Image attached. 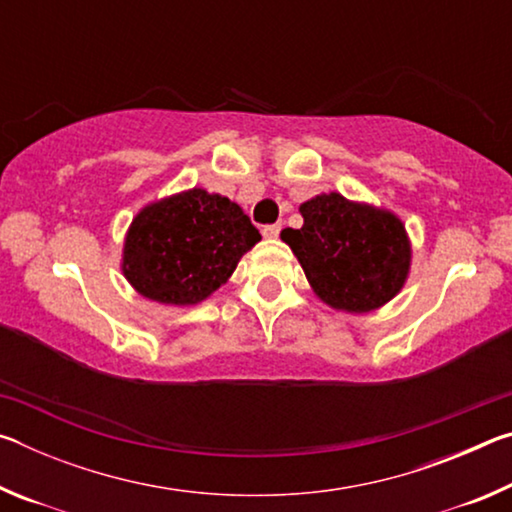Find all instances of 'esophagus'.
<instances>
[{
    "instance_id": "obj_1",
    "label": "esophagus",
    "mask_w": 512,
    "mask_h": 512,
    "mask_svg": "<svg viewBox=\"0 0 512 512\" xmlns=\"http://www.w3.org/2000/svg\"><path fill=\"white\" fill-rule=\"evenodd\" d=\"M277 235H280V225H264L262 228L264 239H277Z\"/></svg>"
}]
</instances>
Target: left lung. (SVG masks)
<instances>
[{"label": "left lung", "instance_id": "left-lung-1", "mask_svg": "<svg viewBox=\"0 0 512 512\" xmlns=\"http://www.w3.org/2000/svg\"><path fill=\"white\" fill-rule=\"evenodd\" d=\"M300 214L302 228L280 237L327 307L368 314L404 289L413 250L395 212L329 192L302 203Z\"/></svg>", "mask_w": 512, "mask_h": 512}]
</instances>
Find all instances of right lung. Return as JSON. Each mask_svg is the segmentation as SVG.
<instances>
[{"instance_id":"1","label":"right lung","mask_w":512,"mask_h":512,"mask_svg":"<svg viewBox=\"0 0 512 512\" xmlns=\"http://www.w3.org/2000/svg\"><path fill=\"white\" fill-rule=\"evenodd\" d=\"M259 239L237 203L192 187L144 205L133 216L121 273L142 298L173 307L198 305L230 280Z\"/></svg>"}]
</instances>
